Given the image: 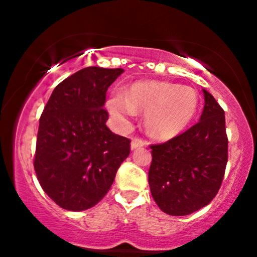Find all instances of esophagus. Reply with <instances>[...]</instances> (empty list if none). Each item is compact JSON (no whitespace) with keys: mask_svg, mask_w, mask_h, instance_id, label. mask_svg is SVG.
<instances>
[{"mask_svg":"<svg viewBox=\"0 0 257 257\" xmlns=\"http://www.w3.org/2000/svg\"><path fill=\"white\" fill-rule=\"evenodd\" d=\"M145 145H146L145 141L140 140V139H138V138H134L131 143V149L135 150V149H139V147H144Z\"/></svg>","mask_w":257,"mask_h":257,"instance_id":"esophagus-1","label":"esophagus"}]
</instances>
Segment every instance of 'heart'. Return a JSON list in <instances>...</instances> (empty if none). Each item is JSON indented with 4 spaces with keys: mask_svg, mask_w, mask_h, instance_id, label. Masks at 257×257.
<instances>
[{
    "mask_svg": "<svg viewBox=\"0 0 257 257\" xmlns=\"http://www.w3.org/2000/svg\"><path fill=\"white\" fill-rule=\"evenodd\" d=\"M198 105V94L193 88L164 82L135 83L126 94L116 89L106 102L111 116L120 123L128 122L137 111L146 112L147 132L157 139L180 134L193 119Z\"/></svg>",
    "mask_w": 257,
    "mask_h": 257,
    "instance_id": "b5f03b06",
    "label": "heart"
}]
</instances>
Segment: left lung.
<instances>
[{
  "mask_svg": "<svg viewBox=\"0 0 257 257\" xmlns=\"http://www.w3.org/2000/svg\"><path fill=\"white\" fill-rule=\"evenodd\" d=\"M199 122L172 140L151 146L149 185L156 204L173 216L208 205L219 191L227 164L225 112L203 89Z\"/></svg>",
  "mask_w": 257,
  "mask_h": 257,
  "instance_id": "obj_1",
  "label": "left lung"
}]
</instances>
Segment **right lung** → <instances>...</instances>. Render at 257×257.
<instances>
[{"mask_svg": "<svg viewBox=\"0 0 257 257\" xmlns=\"http://www.w3.org/2000/svg\"><path fill=\"white\" fill-rule=\"evenodd\" d=\"M123 72L79 70L55 87L42 112L35 172L44 192L65 210L98 204L131 152V140L106 126L104 108L106 91Z\"/></svg>", "mask_w": 257, "mask_h": 257, "instance_id": "right-lung-1", "label": "right lung"}]
</instances>
